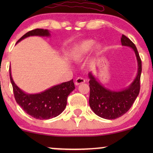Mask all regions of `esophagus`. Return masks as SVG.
Here are the masks:
<instances>
[{
  "label": "esophagus",
  "mask_w": 153,
  "mask_h": 153,
  "mask_svg": "<svg viewBox=\"0 0 153 153\" xmlns=\"http://www.w3.org/2000/svg\"><path fill=\"white\" fill-rule=\"evenodd\" d=\"M85 83V79L83 78H81V77H78L75 81V85H79L81 84V83Z\"/></svg>",
  "instance_id": "34e87169"
}]
</instances>
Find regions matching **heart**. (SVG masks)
I'll list each match as a JSON object with an SVG mask.
<instances>
[{"instance_id": "obj_1", "label": "heart", "mask_w": 153, "mask_h": 153, "mask_svg": "<svg viewBox=\"0 0 153 153\" xmlns=\"http://www.w3.org/2000/svg\"><path fill=\"white\" fill-rule=\"evenodd\" d=\"M95 44V40L92 39H87L81 42L80 43L75 46L73 48L72 51H71V59L75 62H79L82 60L85 57V56L91 51ZM93 49L96 53L100 54V53H102V50H103V47H102L101 44H97V45H95Z\"/></svg>"}]
</instances>
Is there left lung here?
I'll use <instances>...</instances> for the list:
<instances>
[{
  "mask_svg": "<svg viewBox=\"0 0 153 153\" xmlns=\"http://www.w3.org/2000/svg\"><path fill=\"white\" fill-rule=\"evenodd\" d=\"M121 44L123 46L129 47L134 50L138 63L137 76L128 87L118 91H111L106 88L98 82L91 72L88 74L90 106L96 115L108 120H114L128 111L140 91L142 68L139 52L134 44L124 35L121 37Z\"/></svg>",
  "mask_w": 153,
  "mask_h": 153,
  "instance_id": "1",
  "label": "left lung"
}]
</instances>
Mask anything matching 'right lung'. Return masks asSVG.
Here are the masks:
<instances>
[{"label": "right lung", "instance_id": "right-lung-1", "mask_svg": "<svg viewBox=\"0 0 153 153\" xmlns=\"http://www.w3.org/2000/svg\"><path fill=\"white\" fill-rule=\"evenodd\" d=\"M30 36L49 37L50 33L46 29H35L23 35L16 43ZM10 78L16 103L28 115L39 120H48L61 114L66 107L68 95L75 88L72 79L52 86L40 93L28 94L22 91L14 82L10 68Z\"/></svg>", "mask_w": 153, "mask_h": 153}]
</instances>
